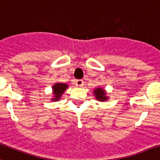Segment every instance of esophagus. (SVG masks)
Returning a JSON list of instances; mask_svg holds the SVG:
<instances>
[{"label":"esophagus","mask_w":160,"mask_h":160,"mask_svg":"<svg viewBox=\"0 0 160 160\" xmlns=\"http://www.w3.org/2000/svg\"><path fill=\"white\" fill-rule=\"evenodd\" d=\"M83 81L82 79H77L76 81H75V85L77 87H82L83 86Z\"/></svg>","instance_id":"obj_1"}]
</instances>
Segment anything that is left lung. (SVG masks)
Wrapping results in <instances>:
<instances>
[{"mask_svg": "<svg viewBox=\"0 0 160 160\" xmlns=\"http://www.w3.org/2000/svg\"><path fill=\"white\" fill-rule=\"evenodd\" d=\"M94 93H95L96 98L99 101H106L107 99V98L106 97V93H105V91L102 89V88H97L95 91H94Z\"/></svg>", "mask_w": 160, "mask_h": 160, "instance_id": "obj_1", "label": "left lung"}]
</instances>
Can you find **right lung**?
<instances>
[{
  "instance_id": "obj_1",
  "label": "right lung",
  "mask_w": 160,
  "mask_h": 160,
  "mask_svg": "<svg viewBox=\"0 0 160 160\" xmlns=\"http://www.w3.org/2000/svg\"><path fill=\"white\" fill-rule=\"evenodd\" d=\"M68 88L67 84L64 83H56L53 86V94L55 95V98H53V101L58 100L62 95L63 92H64Z\"/></svg>"
}]
</instances>
